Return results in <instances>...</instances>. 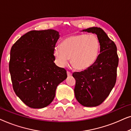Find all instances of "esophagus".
Listing matches in <instances>:
<instances>
[{
	"label": "esophagus",
	"mask_w": 131,
	"mask_h": 131,
	"mask_svg": "<svg viewBox=\"0 0 131 131\" xmlns=\"http://www.w3.org/2000/svg\"><path fill=\"white\" fill-rule=\"evenodd\" d=\"M67 76H71V75H72V73H71L70 71H67Z\"/></svg>",
	"instance_id": "34e87169"
}]
</instances>
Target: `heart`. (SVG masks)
I'll return each mask as SVG.
<instances>
[{"label":"heart","instance_id":"obj_1","mask_svg":"<svg viewBox=\"0 0 131 131\" xmlns=\"http://www.w3.org/2000/svg\"><path fill=\"white\" fill-rule=\"evenodd\" d=\"M100 43L94 34H80L66 37L57 46L53 54L61 66L67 64L70 58L71 63L79 70L86 69L93 65L99 55Z\"/></svg>","mask_w":131,"mask_h":131}]
</instances>
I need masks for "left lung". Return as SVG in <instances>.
Returning <instances> with one entry per match:
<instances>
[{"mask_svg": "<svg viewBox=\"0 0 131 131\" xmlns=\"http://www.w3.org/2000/svg\"><path fill=\"white\" fill-rule=\"evenodd\" d=\"M95 33L100 43V53L95 63L80 72H74V94L80 104L96 107L101 104L115 85L119 57L113 41L100 27L82 30Z\"/></svg>", "mask_w": 131, "mask_h": 131, "instance_id": "obj_1", "label": "left lung"}]
</instances>
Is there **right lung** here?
Instances as JSON below:
<instances>
[{
  "label": "right lung",
  "instance_id": "obj_1",
  "mask_svg": "<svg viewBox=\"0 0 131 131\" xmlns=\"http://www.w3.org/2000/svg\"><path fill=\"white\" fill-rule=\"evenodd\" d=\"M56 30H32L12 46L9 69L14 91L21 101L33 108H42L53 101L67 71L53 62Z\"/></svg>",
  "mask_w": 131,
  "mask_h": 131
}]
</instances>
